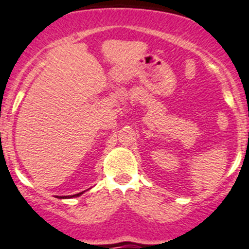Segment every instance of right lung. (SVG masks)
Listing matches in <instances>:
<instances>
[{
  "label": "right lung",
  "mask_w": 249,
  "mask_h": 249,
  "mask_svg": "<svg viewBox=\"0 0 249 249\" xmlns=\"http://www.w3.org/2000/svg\"><path fill=\"white\" fill-rule=\"evenodd\" d=\"M83 194V193H79V194H75V195H71V197H73V196H79V195H82Z\"/></svg>",
  "instance_id": "1"
}]
</instances>
